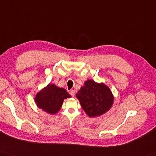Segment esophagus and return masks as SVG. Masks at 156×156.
<instances>
[{"instance_id":"1","label":"esophagus","mask_w":156,"mask_h":156,"mask_svg":"<svg viewBox=\"0 0 156 156\" xmlns=\"http://www.w3.org/2000/svg\"><path fill=\"white\" fill-rule=\"evenodd\" d=\"M69 93H70V94L72 97H74V95H75V94H76V91H75L74 90H70V91L69 92Z\"/></svg>"}]
</instances>
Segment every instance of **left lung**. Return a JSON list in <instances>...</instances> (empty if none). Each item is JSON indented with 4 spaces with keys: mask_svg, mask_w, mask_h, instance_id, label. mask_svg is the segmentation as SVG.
Wrapping results in <instances>:
<instances>
[{
    "mask_svg": "<svg viewBox=\"0 0 156 156\" xmlns=\"http://www.w3.org/2000/svg\"><path fill=\"white\" fill-rule=\"evenodd\" d=\"M76 97L90 118L106 114L111 109L114 102V96L109 87L103 82L98 83L90 79L84 82Z\"/></svg>",
    "mask_w": 156,
    "mask_h": 156,
    "instance_id": "left-lung-1",
    "label": "left lung"
}]
</instances>
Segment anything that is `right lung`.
I'll return each instance as SVG.
<instances>
[{
  "label": "right lung",
  "mask_w": 156,
  "mask_h": 156,
  "mask_svg": "<svg viewBox=\"0 0 156 156\" xmlns=\"http://www.w3.org/2000/svg\"><path fill=\"white\" fill-rule=\"evenodd\" d=\"M70 98L71 96L64 88L48 84L36 94L34 102L40 109L54 115L60 111L64 100Z\"/></svg>",
  "instance_id": "add662e5"
}]
</instances>
